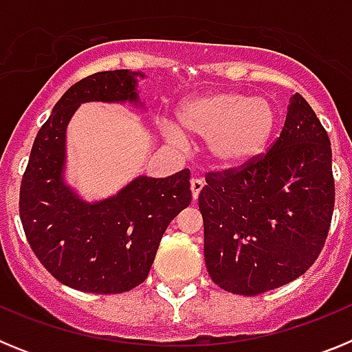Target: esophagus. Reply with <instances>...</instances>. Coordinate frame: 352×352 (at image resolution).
<instances>
[{"label":"esophagus","mask_w":352,"mask_h":352,"mask_svg":"<svg viewBox=\"0 0 352 352\" xmlns=\"http://www.w3.org/2000/svg\"><path fill=\"white\" fill-rule=\"evenodd\" d=\"M203 186H204V182L203 179H199V178H194L190 182V188H192V197L197 199L199 194H201V190H203Z\"/></svg>","instance_id":"esophagus-1"}]
</instances>
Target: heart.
Segmentation results:
<instances>
[{"label": "heart", "mask_w": 352, "mask_h": 352, "mask_svg": "<svg viewBox=\"0 0 352 352\" xmlns=\"http://www.w3.org/2000/svg\"><path fill=\"white\" fill-rule=\"evenodd\" d=\"M185 132L208 139L210 155L220 167H243L266 151L276 129V109L266 98L238 91L192 96L178 109ZM170 141H183L176 126H164Z\"/></svg>", "instance_id": "b5f03b06"}]
</instances>
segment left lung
<instances>
[{
    "label": "left lung",
    "instance_id": "obj_1",
    "mask_svg": "<svg viewBox=\"0 0 352 352\" xmlns=\"http://www.w3.org/2000/svg\"><path fill=\"white\" fill-rule=\"evenodd\" d=\"M333 206L329 138L296 93L280 138L266 153L206 174L199 208L211 280L243 296L292 282L321 254Z\"/></svg>",
    "mask_w": 352,
    "mask_h": 352
}]
</instances>
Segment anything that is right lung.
Wrapping results in <instances>:
<instances>
[{"label":"right lung","mask_w":352,"mask_h":352,"mask_svg":"<svg viewBox=\"0 0 352 352\" xmlns=\"http://www.w3.org/2000/svg\"><path fill=\"white\" fill-rule=\"evenodd\" d=\"M129 70L96 72L68 88L36 133L19 195L31 250L56 280L77 291L118 294L142 284L170 220L192 201L190 170L139 176L118 195L84 203L63 183L65 132L84 102H138Z\"/></svg>","instance_id":"add662e5"}]
</instances>
